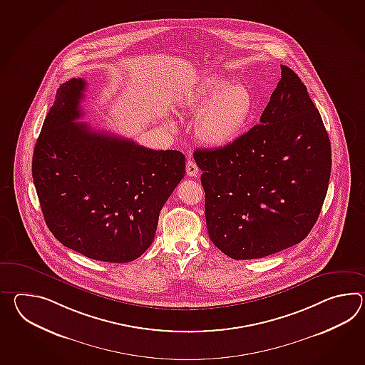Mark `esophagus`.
Here are the masks:
<instances>
[{"instance_id":"1","label":"esophagus","mask_w":365,"mask_h":365,"mask_svg":"<svg viewBox=\"0 0 365 365\" xmlns=\"http://www.w3.org/2000/svg\"><path fill=\"white\" fill-rule=\"evenodd\" d=\"M186 171L188 177H197L199 175V168H197V165L192 160L187 161Z\"/></svg>"}]
</instances>
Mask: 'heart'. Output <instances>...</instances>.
Masks as SVG:
<instances>
[{
    "mask_svg": "<svg viewBox=\"0 0 365 365\" xmlns=\"http://www.w3.org/2000/svg\"><path fill=\"white\" fill-rule=\"evenodd\" d=\"M183 110L197 115L196 133L205 145L224 148L247 127L254 98L242 82L213 78L187 98Z\"/></svg>",
    "mask_w": 365,
    "mask_h": 365,
    "instance_id": "1",
    "label": "heart"
}]
</instances>
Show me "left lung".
Wrapping results in <instances>:
<instances>
[{
  "mask_svg": "<svg viewBox=\"0 0 365 365\" xmlns=\"http://www.w3.org/2000/svg\"><path fill=\"white\" fill-rule=\"evenodd\" d=\"M280 68L260 124L229 145L194 153L208 235L233 259H258L301 242L327 194L329 135L300 77Z\"/></svg>",
  "mask_w": 365,
  "mask_h": 365,
  "instance_id": "left-lung-1",
  "label": "left lung"
}]
</instances>
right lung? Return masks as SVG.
<instances>
[{
	"label": "right lung",
	"mask_w": 365,
	"mask_h": 365,
	"mask_svg": "<svg viewBox=\"0 0 365 365\" xmlns=\"http://www.w3.org/2000/svg\"><path fill=\"white\" fill-rule=\"evenodd\" d=\"M85 86L72 78L57 89L35 144L34 185L56 240L90 259L127 263L153 242L186 157L76 123Z\"/></svg>",
	"instance_id": "obj_1"
}]
</instances>
